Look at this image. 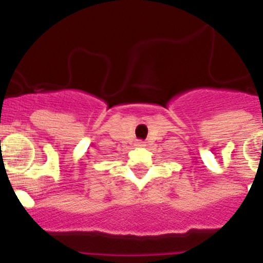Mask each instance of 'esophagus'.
Returning <instances> with one entry per match:
<instances>
[{
  "label": "esophagus",
  "mask_w": 263,
  "mask_h": 263,
  "mask_svg": "<svg viewBox=\"0 0 263 263\" xmlns=\"http://www.w3.org/2000/svg\"><path fill=\"white\" fill-rule=\"evenodd\" d=\"M137 146L142 147V146H145V142H143V141H138V142H137Z\"/></svg>",
  "instance_id": "1"
}]
</instances>
